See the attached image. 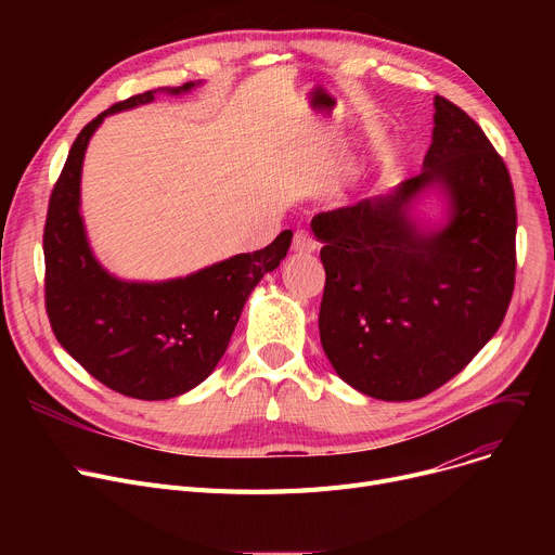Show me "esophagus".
<instances>
[{
	"instance_id": "1",
	"label": "esophagus",
	"mask_w": 555,
	"mask_h": 555,
	"mask_svg": "<svg viewBox=\"0 0 555 555\" xmlns=\"http://www.w3.org/2000/svg\"><path fill=\"white\" fill-rule=\"evenodd\" d=\"M293 251H295V254H310V251H314V241L308 236L306 231H297V233H295Z\"/></svg>"
}]
</instances>
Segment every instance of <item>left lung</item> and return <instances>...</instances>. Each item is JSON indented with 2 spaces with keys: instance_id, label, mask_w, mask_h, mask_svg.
Segmentation results:
<instances>
[{
  "instance_id": "1",
  "label": "left lung",
  "mask_w": 555,
  "mask_h": 555,
  "mask_svg": "<svg viewBox=\"0 0 555 555\" xmlns=\"http://www.w3.org/2000/svg\"><path fill=\"white\" fill-rule=\"evenodd\" d=\"M434 109L421 175L310 224L324 245V353L346 385L387 402L463 371L502 326L515 285L506 164L461 107L436 96Z\"/></svg>"
}]
</instances>
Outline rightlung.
Returning <instances> with one entry per match:
<instances>
[{
    "label": "right lung",
    "instance_id": "add662e5",
    "mask_svg": "<svg viewBox=\"0 0 555 555\" xmlns=\"http://www.w3.org/2000/svg\"><path fill=\"white\" fill-rule=\"evenodd\" d=\"M197 82L159 87L116 103L76 137L53 186L44 227L47 312L65 351L105 387L137 400L182 396L207 380L224 356L258 281L285 258L293 231L266 249L236 254L166 281H130L96 258L80 211L82 162L107 116L182 96Z\"/></svg>",
    "mask_w": 555,
    "mask_h": 555
}]
</instances>
